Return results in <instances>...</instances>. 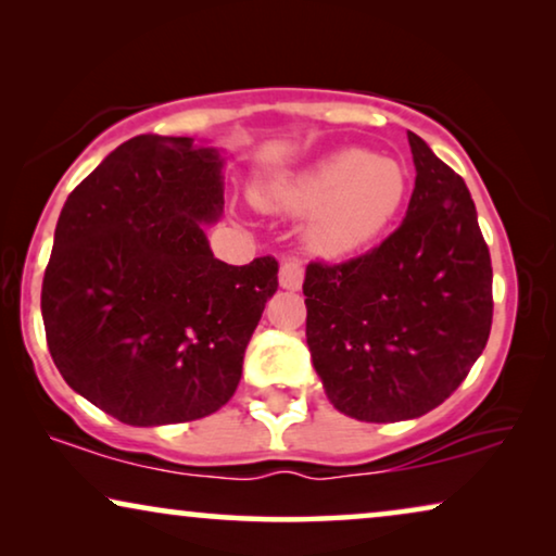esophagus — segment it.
I'll return each mask as SVG.
<instances>
[{
    "label": "esophagus",
    "instance_id": "obj_1",
    "mask_svg": "<svg viewBox=\"0 0 556 556\" xmlns=\"http://www.w3.org/2000/svg\"><path fill=\"white\" fill-rule=\"evenodd\" d=\"M303 263L299 257H283V263H280V273H278V280H280V288H286V291H299L301 283H303Z\"/></svg>",
    "mask_w": 556,
    "mask_h": 556
}]
</instances>
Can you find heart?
<instances>
[{"label":"heart","mask_w":556,"mask_h":556,"mask_svg":"<svg viewBox=\"0 0 556 556\" xmlns=\"http://www.w3.org/2000/svg\"><path fill=\"white\" fill-rule=\"evenodd\" d=\"M407 197L409 172L400 159L341 149L299 177L257 192V202L288 215H314L308 245L337 257L367 248L390 230Z\"/></svg>","instance_id":"1"}]
</instances>
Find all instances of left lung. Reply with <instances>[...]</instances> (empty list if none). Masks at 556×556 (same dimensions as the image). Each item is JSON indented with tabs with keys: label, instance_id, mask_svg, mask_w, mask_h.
I'll list each match as a JSON object with an SVG mask.
<instances>
[{
	"label": "left lung",
	"instance_id": "8db88e82",
	"mask_svg": "<svg viewBox=\"0 0 556 556\" xmlns=\"http://www.w3.org/2000/svg\"><path fill=\"white\" fill-rule=\"evenodd\" d=\"M415 189L390 238L306 268V341L331 405L362 422L413 420L451 397L493 321L491 253L460 174L407 131Z\"/></svg>",
	"mask_w": 556,
	"mask_h": 556
}]
</instances>
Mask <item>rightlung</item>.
I'll return each mask as SVG.
<instances>
[{"label":"right lung","instance_id":"obj_1","mask_svg":"<svg viewBox=\"0 0 556 556\" xmlns=\"http://www.w3.org/2000/svg\"><path fill=\"white\" fill-rule=\"evenodd\" d=\"M223 159L187 136H134L67 197L42 280L52 362L126 425L217 413L278 291V261L227 265L202 223L223 212Z\"/></svg>","mask_w":556,"mask_h":556}]
</instances>
